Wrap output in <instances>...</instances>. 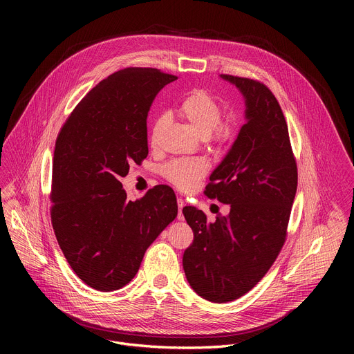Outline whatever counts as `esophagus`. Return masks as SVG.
Here are the masks:
<instances>
[{"mask_svg": "<svg viewBox=\"0 0 354 354\" xmlns=\"http://www.w3.org/2000/svg\"><path fill=\"white\" fill-rule=\"evenodd\" d=\"M183 206H185L183 200H182V198H178V209H179V213H178V220H179V221H183V220H185V217H183V213H182V210H183Z\"/></svg>", "mask_w": 354, "mask_h": 354, "instance_id": "1", "label": "esophagus"}]
</instances>
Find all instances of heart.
Segmentation results:
<instances>
[{
    "mask_svg": "<svg viewBox=\"0 0 354 354\" xmlns=\"http://www.w3.org/2000/svg\"><path fill=\"white\" fill-rule=\"evenodd\" d=\"M180 116L203 137L209 144L221 148L225 147L232 136L234 129L228 123H220L223 108L218 99L205 89L192 91L179 105ZM168 124V115L161 113L151 126L149 141L157 145L158 138ZM209 164L205 158H182L168 162L162 174L178 189L187 192L207 174Z\"/></svg>",
    "mask_w": 354,
    "mask_h": 354,
    "instance_id": "1",
    "label": "heart"
}]
</instances>
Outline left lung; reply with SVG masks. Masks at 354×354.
<instances>
[{
    "label": "left lung",
    "instance_id": "1",
    "mask_svg": "<svg viewBox=\"0 0 354 354\" xmlns=\"http://www.w3.org/2000/svg\"><path fill=\"white\" fill-rule=\"evenodd\" d=\"M220 78L241 92L245 123L205 193L230 205V213L209 221L201 210L183 207L194 234L183 254V270L200 297L221 304L254 288L276 261L297 192V165L270 89L249 78Z\"/></svg>",
    "mask_w": 354,
    "mask_h": 354
}]
</instances>
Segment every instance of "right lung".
Segmentation results:
<instances>
[{
	"instance_id": "right-lung-1",
	"label": "right lung",
	"mask_w": 354,
	"mask_h": 354,
	"mask_svg": "<svg viewBox=\"0 0 354 354\" xmlns=\"http://www.w3.org/2000/svg\"><path fill=\"white\" fill-rule=\"evenodd\" d=\"M175 80L157 68L120 70L86 93L57 137L52 224L71 269L95 290L130 283L147 248L178 216L169 186L131 201L120 182L148 156L149 108Z\"/></svg>"
}]
</instances>
